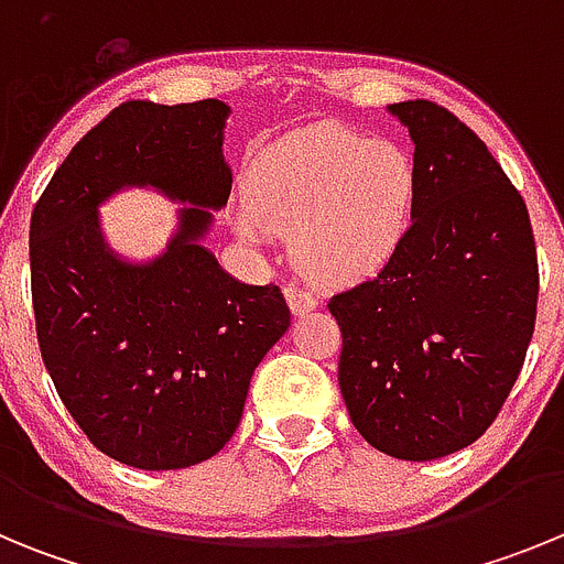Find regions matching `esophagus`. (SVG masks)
Masks as SVG:
<instances>
[{
  "mask_svg": "<svg viewBox=\"0 0 564 564\" xmlns=\"http://www.w3.org/2000/svg\"><path fill=\"white\" fill-rule=\"evenodd\" d=\"M285 299H288V305H291L293 316H305V313H311L313 307L318 305L316 293L302 288L299 282H291V285L285 288Z\"/></svg>",
  "mask_w": 564,
  "mask_h": 564,
  "instance_id": "34e87169",
  "label": "esophagus"
}]
</instances>
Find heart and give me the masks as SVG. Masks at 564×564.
<instances>
[{
    "label": "heart",
    "instance_id": "obj_1",
    "mask_svg": "<svg viewBox=\"0 0 564 564\" xmlns=\"http://www.w3.org/2000/svg\"><path fill=\"white\" fill-rule=\"evenodd\" d=\"M417 163L392 141L347 129H307L262 149L231 226L253 246L296 232V257L318 282H356L383 268L410 237Z\"/></svg>",
    "mask_w": 564,
    "mask_h": 564
}]
</instances>
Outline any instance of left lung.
Here are the masks:
<instances>
[{
  "label": "left lung",
  "instance_id": "8db88e82",
  "mask_svg": "<svg viewBox=\"0 0 564 564\" xmlns=\"http://www.w3.org/2000/svg\"><path fill=\"white\" fill-rule=\"evenodd\" d=\"M415 143V223L372 279L336 293L338 387L370 446L435 460L495 423L534 336L540 268L525 200L457 115L390 104Z\"/></svg>",
  "mask_w": 564,
  "mask_h": 564
}]
</instances>
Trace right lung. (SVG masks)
Instances as JSON below:
<instances>
[{
  "label": "right lung",
  "mask_w": 564,
  "mask_h": 564,
  "mask_svg": "<svg viewBox=\"0 0 564 564\" xmlns=\"http://www.w3.org/2000/svg\"><path fill=\"white\" fill-rule=\"evenodd\" d=\"M217 98L127 101L89 129L30 217L42 361L73 421L112 460L147 471L208 460L231 441L257 364L291 327L276 285H246L203 246L231 194ZM149 185L178 209L149 263L118 258L97 206Z\"/></svg>",
  "instance_id": "obj_1"
}]
</instances>
